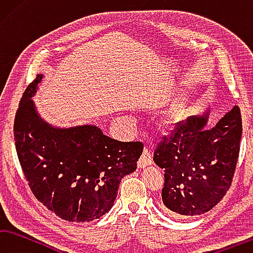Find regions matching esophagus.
<instances>
[{"label":"esophagus","mask_w":253,"mask_h":253,"mask_svg":"<svg viewBox=\"0 0 253 253\" xmlns=\"http://www.w3.org/2000/svg\"><path fill=\"white\" fill-rule=\"evenodd\" d=\"M150 165H152V156L151 153L149 152V150L144 148L143 152L141 154V157L138 161V167L140 169H142V168H145Z\"/></svg>","instance_id":"esophagus-1"}]
</instances>
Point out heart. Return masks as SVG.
Here are the masks:
<instances>
[{"label": "heart", "instance_id": "b5f03b06", "mask_svg": "<svg viewBox=\"0 0 253 253\" xmlns=\"http://www.w3.org/2000/svg\"><path fill=\"white\" fill-rule=\"evenodd\" d=\"M178 119H179L178 111H173V112H171V114H170V122H175Z\"/></svg>", "mask_w": 253, "mask_h": 253}]
</instances>
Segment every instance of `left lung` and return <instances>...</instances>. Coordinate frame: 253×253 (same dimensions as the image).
Here are the masks:
<instances>
[{
    "instance_id": "1",
    "label": "left lung",
    "mask_w": 253,
    "mask_h": 253,
    "mask_svg": "<svg viewBox=\"0 0 253 253\" xmlns=\"http://www.w3.org/2000/svg\"><path fill=\"white\" fill-rule=\"evenodd\" d=\"M208 118L206 112L181 121L154 150V162L165 170L162 202L175 215L206 213L232 183L242 134L240 108L207 130Z\"/></svg>"
}]
</instances>
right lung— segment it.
I'll return each instance as SVG.
<instances>
[{"instance_id": "right-lung-1", "label": "right lung", "mask_w": 253, "mask_h": 253, "mask_svg": "<svg viewBox=\"0 0 253 253\" xmlns=\"http://www.w3.org/2000/svg\"><path fill=\"white\" fill-rule=\"evenodd\" d=\"M37 75L16 111V153L31 191L48 210L71 222H90L113 206L123 176L136 169L141 142H120L96 126L55 129L35 111Z\"/></svg>"}]
</instances>
